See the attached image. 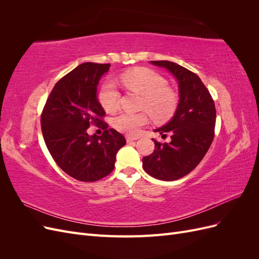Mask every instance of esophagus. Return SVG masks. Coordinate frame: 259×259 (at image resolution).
Segmentation results:
<instances>
[{
    "label": "esophagus",
    "mask_w": 259,
    "mask_h": 259,
    "mask_svg": "<svg viewBox=\"0 0 259 259\" xmlns=\"http://www.w3.org/2000/svg\"><path fill=\"white\" fill-rule=\"evenodd\" d=\"M138 138L137 137H130V136H127L126 137V142L127 143H133V142H134V140H137Z\"/></svg>",
    "instance_id": "1"
}]
</instances>
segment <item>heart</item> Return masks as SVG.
Segmentation results:
<instances>
[{
	"label": "heart",
	"instance_id": "b5f03b06",
	"mask_svg": "<svg viewBox=\"0 0 259 259\" xmlns=\"http://www.w3.org/2000/svg\"><path fill=\"white\" fill-rule=\"evenodd\" d=\"M122 83L127 89L143 95L140 107L147 111L137 113L121 112L113 117L115 130L134 136L148 123V112L155 120H166L176 110L177 94L168 88L165 77L148 68H136L121 75ZM120 93L112 81H106L100 86L98 100L107 112H113L119 107Z\"/></svg>",
	"mask_w": 259,
	"mask_h": 259
}]
</instances>
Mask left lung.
<instances>
[{"mask_svg": "<svg viewBox=\"0 0 259 259\" xmlns=\"http://www.w3.org/2000/svg\"><path fill=\"white\" fill-rule=\"evenodd\" d=\"M151 64L166 68L176 77L179 104L171 120L154 131L163 136L169 133L170 143L154 140V151L143 158V167L156 179L171 182L189 174L208 151L215 136L216 109L197 74L167 60H153Z\"/></svg>", "mask_w": 259, "mask_h": 259, "instance_id": "8db88e82", "label": "left lung"}]
</instances>
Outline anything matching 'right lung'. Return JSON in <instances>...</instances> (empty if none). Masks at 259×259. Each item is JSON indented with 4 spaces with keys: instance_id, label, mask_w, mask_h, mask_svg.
Here are the masks:
<instances>
[{
    "instance_id": "add662e5",
    "label": "right lung",
    "mask_w": 259,
    "mask_h": 259,
    "mask_svg": "<svg viewBox=\"0 0 259 259\" xmlns=\"http://www.w3.org/2000/svg\"><path fill=\"white\" fill-rule=\"evenodd\" d=\"M110 64L84 62L55 84L41 114L44 142L57 165L85 183L97 182L114 168L124 136L104 121L97 85ZM91 124L104 130L101 137L87 134Z\"/></svg>"
}]
</instances>
